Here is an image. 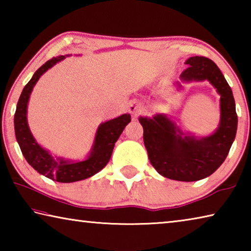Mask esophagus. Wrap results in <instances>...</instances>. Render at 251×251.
<instances>
[{"mask_svg":"<svg viewBox=\"0 0 251 251\" xmlns=\"http://www.w3.org/2000/svg\"><path fill=\"white\" fill-rule=\"evenodd\" d=\"M129 113L134 116H138L143 112V106L139 101H133L129 105Z\"/></svg>","mask_w":251,"mask_h":251,"instance_id":"1","label":"esophagus"}]
</instances>
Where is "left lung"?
Masks as SVG:
<instances>
[{
	"instance_id": "1",
	"label": "left lung",
	"mask_w": 251,
	"mask_h": 251,
	"mask_svg": "<svg viewBox=\"0 0 251 251\" xmlns=\"http://www.w3.org/2000/svg\"><path fill=\"white\" fill-rule=\"evenodd\" d=\"M182 80L208 79L220 94L219 128L209 137H181L179 129L164 115L141 117L144 144L152 166L164 177L180 181H195L210 176L224 163L236 137L238 117L231 88L218 66L205 56L186 61ZM177 133H176V131Z\"/></svg>"
}]
</instances>
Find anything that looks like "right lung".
I'll use <instances>...</instances> for the list:
<instances>
[{"mask_svg":"<svg viewBox=\"0 0 251 251\" xmlns=\"http://www.w3.org/2000/svg\"><path fill=\"white\" fill-rule=\"evenodd\" d=\"M65 56L53 57L42 65L31 80L25 85L21 94L14 115V129L16 141H18L22 154L27 163L42 175L58 182H73L86 179L95 175L103 169L109 161L110 156L117 142L118 137L124 130L125 126L130 122L129 114H124L115 120L103 123L97 129L94 146L92 154L86 160L78 163H69L63 159H55L52 155L43 150L29 131L26 121V108L29 94L37 80L57 62L62 61Z\"/></svg>","mask_w":251,"mask_h":251,"instance_id":"right-lung-1","label":"right lung"}]
</instances>
